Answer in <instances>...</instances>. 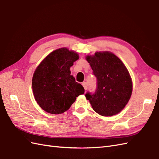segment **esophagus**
Here are the masks:
<instances>
[{
	"mask_svg": "<svg viewBox=\"0 0 159 159\" xmlns=\"http://www.w3.org/2000/svg\"><path fill=\"white\" fill-rule=\"evenodd\" d=\"M82 85L84 86L85 90H87L88 89V84H87V82H85V81H84V82L82 83Z\"/></svg>",
	"mask_w": 159,
	"mask_h": 159,
	"instance_id": "1",
	"label": "esophagus"
}]
</instances>
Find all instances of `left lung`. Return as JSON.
<instances>
[{
	"label": "left lung",
	"instance_id": "1",
	"mask_svg": "<svg viewBox=\"0 0 159 159\" xmlns=\"http://www.w3.org/2000/svg\"><path fill=\"white\" fill-rule=\"evenodd\" d=\"M86 59L97 79L94 92L85 94L93 109L102 116L119 113L132 93V81L127 68L118 57L108 52H96Z\"/></svg>",
	"mask_w": 159,
	"mask_h": 159
}]
</instances>
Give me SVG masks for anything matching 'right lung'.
<instances>
[{"instance_id": "obj_1", "label": "right lung", "mask_w": 159, "mask_h": 159, "mask_svg": "<svg viewBox=\"0 0 159 159\" xmlns=\"http://www.w3.org/2000/svg\"><path fill=\"white\" fill-rule=\"evenodd\" d=\"M78 58V54L64 48L50 53L37 67L32 89L36 102L45 111L64 113L84 93L83 86L70 75V67Z\"/></svg>"}]
</instances>
